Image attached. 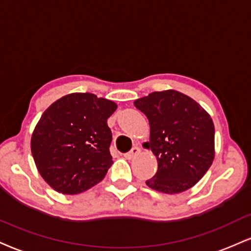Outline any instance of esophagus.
<instances>
[{"mask_svg": "<svg viewBox=\"0 0 251 251\" xmlns=\"http://www.w3.org/2000/svg\"><path fill=\"white\" fill-rule=\"evenodd\" d=\"M139 153H140V149H139V147H137V146H134V147H132V150L129 151L128 153H126L125 155V158H127V159H132V158H134V156H137Z\"/></svg>", "mask_w": 251, "mask_h": 251, "instance_id": "1", "label": "esophagus"}]
</instances>
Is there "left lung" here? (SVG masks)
<instances>
[{
  "instance_id": "obj_1",
  "label": "left lung",
  "mask_w": 251,
  "mask_h": 251,
  "mask_svg": "<svg viewBox=\"0 0 251 251\" xmlns=\"http://www.w3.org/2000/svg\"><path fill=\"white\" fill-rule=\"evenodd\" d=\"M134 106L150 122L151 149L158 160L146 185L166 194L192 188L206 174L215 155L212 118L194 99L175 90L152 92Z\"/></svg>"
}]
</instances>
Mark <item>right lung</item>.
I'll list each match as a JSON object with an SVG mask.
<instances>
[{"label":"right lung","instance_id":"1","mask_svg":"<svg viewBox=\"0 0 251 251\" xmlns=\"http://www.w3.org/2000/svg\"><path fill=\"white\" fill-rule=\"evenodd\" d=\"M117 104L93 93H71L51 104L36 125L31 153L49 186L79 194L99 183L113 164L107 119Z\"/></svg>","mask_w":251,"mask_h":251}]
</instances>
